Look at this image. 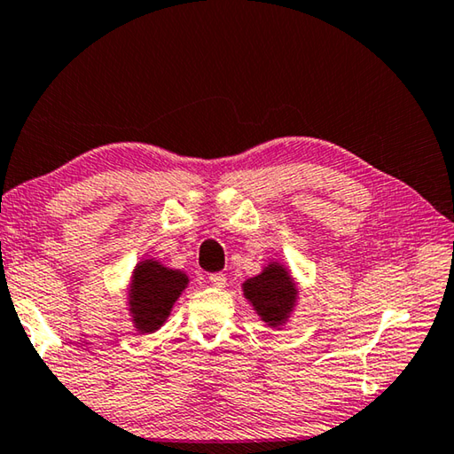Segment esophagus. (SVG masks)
I'll use <instances>...</instances> for the list:
<instances>
[{
	"label": "esophagus",
	"mask_w": 454,
	"mask_h": 454,
	"mask_svg": "<svg viewBox=\"0 0 454 454\" xmlns=\"http://www.w3.org/2000/svg\"><path fill=\"white\" fill-rule=\"evenodd\" d=\"M226 282H228L226 274H222V272H218V274H210V284H212L214 288H224V286H226Z\"/></svg>",
	"instance_id": "1"
}]
</instances>
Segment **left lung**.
Masks as SVG:
<instances>
[{
    "label": "left lung",
    "instance_id": "8db88e82",
    "mask_svg": "<svg viewBox=\"0 0 454 454\" xmlns=\"http://www.w3.org/2000/svg\"><path fill=\"white\" fill-rule=\"evenodd\" d=\"M242 292L260 320L272 328L286 325L298 302L296 282L280 262H268L262 272L242 284Z\"/></svg>",
    "mask_w": 454,
    "mask_h": 454
}]
</instances>
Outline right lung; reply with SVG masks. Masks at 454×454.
Returning <instances> with one entry per match:
<instances>
[{"label": "right lung", "mask_w": 454, "mask_h": 454, "mask_svg": "<svg viewBox=\"0 0 454 454\" xmlns=\"http://www.w3.org/2000/svg\"><path fill=\"white\" fill-rule=\"evenodd\" d=\"M188 282L182 270L168 268L153 258L136 264L128 290V310L137 333H156L170 317L174 302Z\"/></svg>", "instance_id": "obj_1"}]
</instances>
